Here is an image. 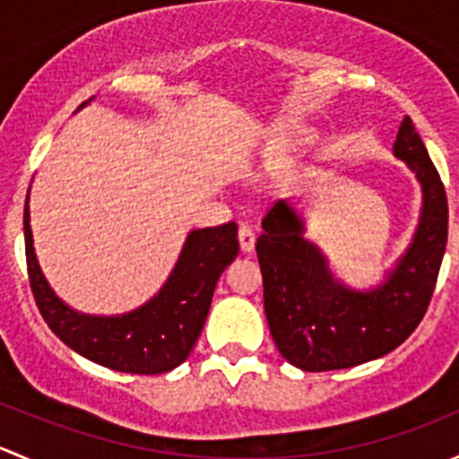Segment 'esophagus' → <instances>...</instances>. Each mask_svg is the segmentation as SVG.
Listing matches in <instances>:
<instances>
[{"mask_svg":"<svg viewBox=\"0 0 459 459\" xmlns=\"http://www.w3.org/2000/svg\"><path fill=\"white\" fill-rule=\"evenodd\" d=\"M239 248L244 253H253V248H255V230L251 224L239 226Z\"/></svg>","mask_w":459,"mask_h":459,"instance_id":"1","label":"esophagus"}]
</instances>
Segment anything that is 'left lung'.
Listing matches in <instances>:
<instances>
[{
	"instance_id": "left-lung-1",
	"label": "left lung",
	"mask_w": 459,
	"mask_h": 459,
	"mask_svg": "<svg viewBox=\"0 0 459 459\" xmlns=\"http://www.w3.org/2000/svg\"><path fill=\"white\" fill-rule=\"evenodd\" d=\"M393 152L422 184L424 204L413 242L377 289L340 284L322 251L304 239L302 220L286 202L264 215L255 244L264 311L277 351L302 371H335L382 358L427 313L448 238L446 191L411 117L402 119Z\"/></svg>"
}]
</instances>
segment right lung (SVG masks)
Returning <instances> with one entry per match:
<instances>
[{
  "label": "right lung",
  "instance_id": "1",
  "mask_svg": "<svg viewBox=\"0 0 459 459\" xmlns=\"http://www.w3.org/2000/svg\"><path fill=\"white\" fill-rule=\"evenodd\" d=\"M26 264L32 298L50 331L75 353L106 368L133 375L173 371L200 337L221 271L238 257V224L191 230L164 289L126 316H82L46 281L32 248L29 200L24 208Z\"/></svg>",
  "mask_w": 459,
  "mask_h": 459
}]
</instances>
